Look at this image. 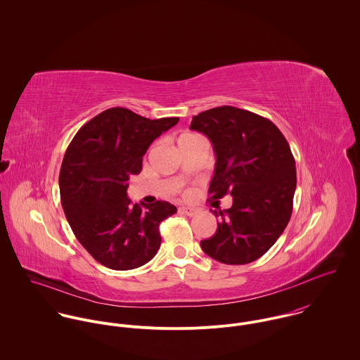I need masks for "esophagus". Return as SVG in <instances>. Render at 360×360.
<instances>
[{
	"label": "esophagus",
	"mask_w": 360,
	"mask_h": 360,
	"mask_svg": "<svg viewBox=\"0 0 360 360\" xmlns=\"http://www.w3.org/2000/svg\"><path fill=\"white\" fill-rule=\"evenodd\" d=\"M180 212L184 213V214H187V216H194V214H197L198 210H195V209H193V207H186V206H183V207H180Z\"/></svg>",
	"instance_id": "1"
}]
</instances>
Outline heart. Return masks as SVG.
Here are the masks:
<instances>
[{
	"mask_svg": "<svg viewBox=\"0 0 360 360\" xmlns=\"http://www.w3.org/2000/svg\"><path fill=\"white\" fill-rule=\"evenodd\" d=\"M195 134H190V133H187V134H183L180 139H179V141H183V140H187V139H191V137H194Z\"/></svg>",
	"mask_w": 360,
	"mask_h": 360,
	"instance_id": "1",
	"label": "heart"
}]
</instances>
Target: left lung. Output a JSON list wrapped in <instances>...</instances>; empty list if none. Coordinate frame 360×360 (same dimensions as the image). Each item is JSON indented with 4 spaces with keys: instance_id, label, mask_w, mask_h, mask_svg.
<instances>
[{
    "instance_id": "1",
    "label": "left lung",
    "mask_w": 360,
    "mask_h": 360,
    "mask_svg": "<svg viewBox=\"0 0 360 360\" xmlns=\"http://www.w3.org/2000/svg\"><path fill=\"white\" fill-rule=\"evenodd\" d=\"M190 129L204 133L216 155L210 200L233 197L230 209L212 210L220 221L201 248L226 264L251 263L290 221L297 187L291 148L273 122L229 105L194 116Z\"/></svg>"
}]
</instances>
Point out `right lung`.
I'll return each instance as SVG.
<instances>
[{
	"label": "right lung",
	"instance_id": "obj_1",
	"mask_svg": "<svg viewBox=\"0 0 360 360\" xmlns=\"http://www.w3.org/2000/svg\"><path fill=\"white\" fill-rule=\"evenodd\" d=\"M177 122L110 108L89 120L65 153L59 173L65 216L79 243L109 269L150 262L160 247V221L177 212L166 201L133 205L126 193L148 147Z\"/></svg>",
	"mask_w": 360,
	"mask_h": 360
}]
</instances>
